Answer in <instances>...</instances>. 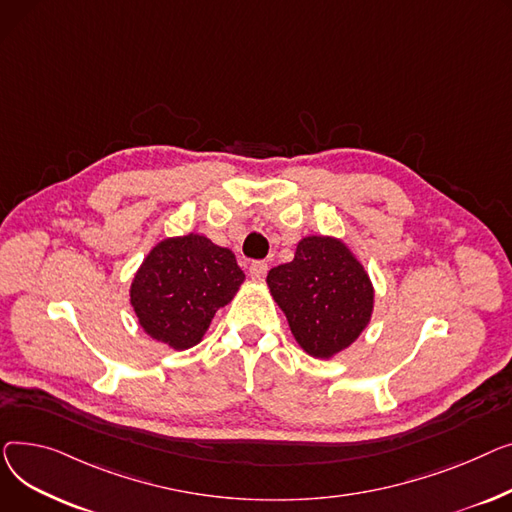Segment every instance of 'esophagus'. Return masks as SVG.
<instances>
[{"label": "esophagus", "instance_id": "obj_1", "mask_svg": "<svg viewBox=\"0 0 512 512\" xmlns=\"http://www.w3.org/2000/svg\"><path fill=\"white\" fill-rule=\"evenodd\" d=\"M266 273H268V264L266 262H262V260H256V262H252L250 264V277L252 279H264L266 277Z\"/></svg>", "mask_w": 512, "mask_h": 512}]
</instances>
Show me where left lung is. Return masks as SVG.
I'll return each instance as SVG.
<instances>
[{
  "label": "left lung",
  "instance_id": "obj_1",
  "mask_svg": "<svg viewBox=\"0 0 512 512\" xmlns=\"http://www.w3.org/2000/svg\"><path fill=\"white\" fill-rule=\"evenodd\" d=\"M266 283L299 347L318 359L347 349L372 318V281L337 237H304L291 262L268 270Z\"/></svg>",
  "mask_w": 512,
  "mask_h": 512
}]
</instances>
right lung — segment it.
Listing matches in <instances>:
<instances>
[{
    "mask_svg": "<svg viewBox=\"0 0 512 512\" xmlns=\"http://www.w3.org/2000/svg\"><path fill=\"white\" fill-rule=\"evenodd\" d=\"M244 279L233 252L208 237H169L140 264L130 304L150 339L184 351L202 341L217 310L231 302Z\"/></svg>",
    "mask_w": 512,
    "mask_h": 512,
    "instance_id": "right-lung-1",
    "label": "right lung"
}]
</instances>
